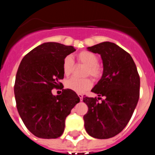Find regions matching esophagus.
Masks as SVG:
<instances>
[{"label": "esophagus", "instance_id": "esophagus-1", "mask_svg": "<svg viewBox=\"0 0 155 155\" xmlns=\"http://www.w3.org/2000/svg\"><path fill=\"white\" fill-rule=\"evenodd\" d=\"M78 97H79V98H80L81 101H82V99H83V95H82L81 94H78Z\"/></svg>", "mask_w": 155, "mask_h": 155}]
</instances>
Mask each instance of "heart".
<instances>
[{"label": "heart", "mask_w": 155, "mask_h": 155, "mask_svg": "<svg viewBox=\"0 0 155 155\" xmlns=\"http://www.w3.org/2000/svg\"><path fill=\"white\" fill-rule=\"evenodd\" d=\"M77 58L79 63L87 66V68L84 71L85 76L90 75L94 79H98L101 78L102 74V69L98 64L99 59L95 53L90 51H82L77 55ZM74 68V62L73 58L71 56L66 57L63 62V71L64 75H71L73 73ZM65 86L67 88L71 91L77 93H83L91 88L92 86V81L88 78H71L66 81Z\"/></svg>", "instance_id": "heart-1"}]
</instances>
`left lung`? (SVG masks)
I'll list each match as a JSON object with an SVG mask.
<instances>
[{"instance_id":"left-lung-1","label":"left lung","mask_w":155,"mask_h":155,"mask_svg":"<svg viewBox=\"0 0 155 155\" xmlns=\"http://www.w3.org/2000/svg\"><path fill=\"white\" fill-rule=\"evenodd\" d=\"M101 56L103 73L91 91L96 98H83L88 107L84 116L87 133L97 139L120 134L130 120L140 96V77L131 56L113 42H103L87 47Z\"/></svg>"}]
</instances>
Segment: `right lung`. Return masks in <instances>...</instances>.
Segmentation results:
<instances>
[{
    "label": "right lung",
    "instance_id": "add662e5",
    "mask_svg": "<svg viewBox=\"0 0 155 155\" xmlns=\"http://www.w3.org/2000/svg\"><path fill=\"white\" fill-rule=\"evenodd\" d=\"M75 50L72 46L44 42L27 53L19 65L14 87L17 109L25 127L37 137H61L67 116L80 102L68 88L60 95L52 94L53 87L62 85L64 60Z\"/></svg>",
    "mask_w": 155,
    "mask_h": 155
}]
</instances>
